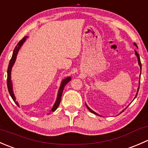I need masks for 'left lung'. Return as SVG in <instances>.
Instances as JSON below:
<instances>
[{
	"instance_id": "obj_1",
	"label": "left lung",
	"mask_w": 148,
	"mask_h": 148,
	"mask_svg": "<svg viewBox=\"0 0 148 148\" xmlns=\"http://www.w3.org/2000/svg\"><path fill=\"white\" fill-rule=\"evenodd\" d=\"M134 45H135V46H136L137 47H138V46H137V44H135V43H134ZM135 55H136V56H137V57H138V64H139V65H140V70H142V64H141V62H140V56H139V54H138V52L136 51H135ZM139 87H140V86H139ZM139 87H138V91H139ZM138 93H137V95H136V97H137V95H138ZM86 107H87V109H88V110H89V111L91 112H92V113H93V114H97V115H99V114H97V113L95 112H94L93 110H91V109L89 108V107H88V106L86 105Z\"/></svg>"
}]
</instances>
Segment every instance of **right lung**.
Masks as SVG:
<instances>
[{
	"label": "right lung",
	"instance_id": "right-lung-1",
	"mask_svg": "<svg viewBox=\"0 0 148 148\" xmlns=\"http://www.w3.org/2000/svg\"><path fill=\"white\" fill-rule=\"evenodd\" d=\"M26 38H27V36H24V37H23V38H22V39L21 40V41H19L18 43V44H17V45H16V48H15L14 50H13V55H12V57H11V59H10V60L9 65H8V71H7V86H8V92H9V94H10V97H12V99H13V100L15 102H16V104H17L18 106V104L17 102H16V97H15L14 95H13V88H12L11 79H10V72H11L12 66H13V64H14L15 61H16V56H17L18 52L19 49H20L21 46L23 45V43H24V41H26ZM70 80H71V77H67V78L64 79L63 81H62V84H61L60 88H59V92H58L57 99H56V102H55L54 105L53 106V107H52L51 110V112H54L55 110H56V109L58 108V107H59V104H60V102H61V99H62V92H63L64 88L65 85L66 84L68 83L70 81Z\"/></svg>",
	"mask_w": 148,
	"mask_h": 148
}]
</instances>
